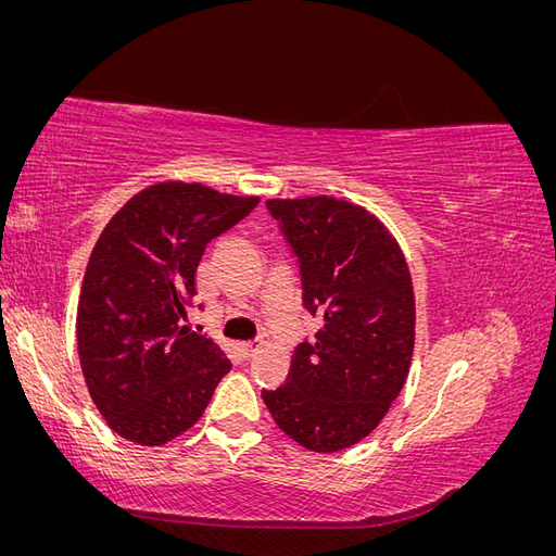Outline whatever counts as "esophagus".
<instances>
[{"mask_svg":"<svg viewBox=\"0 0 556 556\" xmlns=\"http://www.w3.org/2000/svg\"><path fill=\"white\" fill-rule=\"evenodd\" d=\"M260 348H262V343H260V341H248V343H243V345H241L243 357H252Z\"/></svg>","mask_w":556,"mask_h":556,"instance_id":"34e87169","label":"esophagus"}]
</instances>
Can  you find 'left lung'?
<instances>
[{"instance_id":"1","label":"left lung","mask_w":556,"mask_h":556,"mask_svg":"<svg viewBox=\"0 0 556 556\" xmlns=\"http://www.w3.org/2000/svg\"><path fill=\"white\" fill-rule=\"evenodd\" d=\"M296 257L301 304L323 327L292 355L278 390H262L276 425L313 452L371 433L408 376L415 296L408 264L371 213L333 197L271 199Z\"/></svg>"}]
</instances>
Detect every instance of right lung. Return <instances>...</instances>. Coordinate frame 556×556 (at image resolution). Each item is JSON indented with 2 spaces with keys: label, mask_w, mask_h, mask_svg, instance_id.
Listing matches in <instances>:
<instances>
[{
  "label": "right lung",
  "mask_w": 556,
  "mask_h": 556,
  "mask_svg": "<svg viewBox=\"0 0 556 556\" xmlns=\"http://www.w3.org/2000/svg\"><path fill=\"white\" fill-rule=\"evenodd\" d=\"M257 197L199 182L150 185L117 211L83 278L76 339L99 413L123 439L164 445L206 410L229 359L180 327L206 245L239 225Z\"/></svg>",
  "instance_id": "obj_1"
}]
</instances>
